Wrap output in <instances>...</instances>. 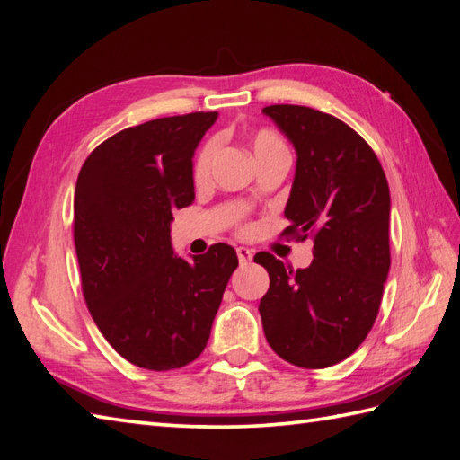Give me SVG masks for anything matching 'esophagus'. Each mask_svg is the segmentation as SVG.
Here are the masks:
<instances>
[{
  "mask_svg": "<svg viewBox=\"0 0 460 460\" xmlns=\"http://www.w3.org/2000/svg\"><path fill=\"white\" fill-rule=\"evenodd\" d=\"M237 257L241 262H249L252 259V251L247 247H237Z\"/></svg>",
  "mask_w": 460,
  "mask_h": 460,
  "instance_id": "esophagus-1",
  "label": "esophagus"
}]
</instances>
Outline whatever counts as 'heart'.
Wrapping results in <instances>:
<instances>
[{"label":"heart","instance_id":"heart-1","mask_svg":"<svg viewBox=\"0 0 460 460\" xmlns=\"http://www.w3.org/2000/svg\"><path fill=\"white\" fill-rule=\"evenodd\" d=\"M251 148H252V154H255L257 160L269 158V155H275V154H280V152H288L287 144L282 142L280 136L275 134L272 130H257L255 134H252L251 136ZM213 158H215V144L208 142L199 150L198 158H195V164H193L195 181H205L209 178Z\"/></svg>","mask_w":460,"mask_h":460}]
</instances>
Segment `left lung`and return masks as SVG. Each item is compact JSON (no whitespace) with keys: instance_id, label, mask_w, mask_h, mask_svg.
I'll return each instance as SVG.
<instances>
[{"instance_id":"obj_1","label":"left lung","mask_w":460,"mask_h":460,"mask_svg":"<svg viewBox=\"0 0 460 460\" xmlns=\"http://www.w3.org/2000/svg\"><path fill=\"white\" fill-rule=\"evenodd\" d=\"M296 150L285 233L314 235V261L292 270L255 257L270 287L259 312L288 364L320 369L354 354L371 330L389 272V185L374 150L336 116L308 106L262 109Z\"/></svg>"}]
</instances>
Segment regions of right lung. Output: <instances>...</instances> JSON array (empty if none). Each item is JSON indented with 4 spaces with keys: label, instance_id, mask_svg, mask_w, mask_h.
Here are the masks:
<instances>
[{
    "label": "right lung",
    "instance_id": "add662e5",
    "mask_svg": "<svg viewBox=\"0 0 460 460\" xmlns=\"http://www.w3.org/2000/svg\"><path fill=\"white\" fill-rule=\"evenodd\" d=\"M217 112L132 126L83 164L75 247L83 295L109 344L130 364L168 371L208 346L237 252L217 243L191 261L172 247L173 209L195 199L193 154Z\"/></svg>",
    "mask_w": 460,
    "mask_h": 460
}]
</instances>
